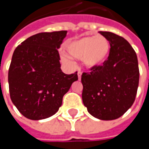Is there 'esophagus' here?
<instances>
[{
    "mask_svg": "<svg viewBox=\"0 0 149 149\" xmlns=\"http://www.w3.org/2000/svg\"><path fill=\"white\" fill-rule=\"evenodd\" d=\"M81 74H82V73L80 71L78 72V78H79V80H80L81 79Z\"/></svg>",
    "mask_w": 149,
    "mask_h": 149,
    "instance_id": "obj_1",
    "label": "esophagus"
}]
</instances>
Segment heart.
Returning a JSON list of instances; mask_svg holds the SVG:
<instances>
[{
  "label": "heart",
  "mask_w": 149,
  "mask_h": 149,
  "mask_svg": "<svg viewBox=\"0 0 149 149\" xmlns=\"http://www.w3.org/2000/svg\"><path fill=\"white\" fill-rule=\"evenodd\" d=\"M66 51L75 59H82L84 65L88 69H95L104 65L109 53L110 43L103 36H84L73 40L66 45ZM63 60L72 64V59L67 54L63 55Z\"/></svg>",
  "instance_id": "obj_1"
}]
</instances>
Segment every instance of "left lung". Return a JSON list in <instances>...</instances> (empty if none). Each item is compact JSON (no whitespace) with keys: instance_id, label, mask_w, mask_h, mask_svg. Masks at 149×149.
<instances>
[{"instance_id":"1","label":"left lung","mask_w":149,"mask_h":149,"mask_svg":"<svg viewBox=\"0 0 149 149\" xmlns=\"http://www.w3.org/2000/svg\"><path fill=\"white\" fill-rule=\"evenodd\" d=\"M110 43L104 65L83 73L82 100L89 113L101 120L121 117L133 105L137 95L139 70L131 45L112 32L100 31Z\"/></svg>"}]
</instances>
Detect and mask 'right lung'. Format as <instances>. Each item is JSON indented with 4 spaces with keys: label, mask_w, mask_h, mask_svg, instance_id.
I'll use <instances>...</instances> for the list:
<instances>
[{
    "label": "right lung",
    "mask_w": 149,
    "mask_h": 149,
    "mask_svg": "<svg viewBox=\"0 0 149 149\" xmlns=\"http://www.w3.org/2000/svg\"><path fill=\"white\" fill-rule=\"evenodd\" d=\"M67 31L44 32L27 38L15 49L9 68L10 100L20 113L31 120L51 117L63 96L78 80L77 72L60 69L58 49Z\"/></svg>",
    "instance_id": "obj_1"
}]
</instances>
